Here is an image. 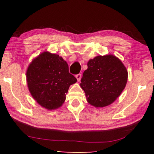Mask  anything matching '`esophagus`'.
<instances>
[{
    "label": "esophagus",
    "mask_w": 154,
    "mask_h": 154,
    "mask_svg": "<svg viewBox=\"0 0 154 154\" xmlns=\"http://www.w3.org/2000/svg\"><path fill=\"white\" fill-rule=\"evenodd\" d=\"M76 78L78 82H79V81L81 80V78H82V74H78L76 75Z\"/></svg>",
    "instance_id": "esophagus-1"
}]
</instances>
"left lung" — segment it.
<instances>
[{
	"instance_id": "8db88e82",
	"label": "left lung",
	"mask_w": 154,
	"mask_h": 154,
	"mask_svg": "<svg viewBox=\"0 0 154 154\" xmlns=\"http://www.w3.org/2000/svg\"><path fill=\"white\" fill-rule=\"evenodd\" d=\"M128 71L116 56H98L88 62L80 86L88 103L94 107H104L113 103L126 87Z\"/></svg>"
}]
</instances>
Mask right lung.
<instances>
[{
    "label": "right lung",
    "instance_id": "add662e5",
    "mask_svg": "<svg viewBox=\"0 0 154 154\" xmlns=\"http://www.w3.org/2000/svg\"><path fill=\"white\" fill-rule=\"evenodd\" d=\"M26 77L34 100L48 110L62 106L70 85L77 82L62 57L49 51H43L32 60Z\"/></svg>",
    "mask_w": 154,
    "mask_h": 154
}]
</instances>
